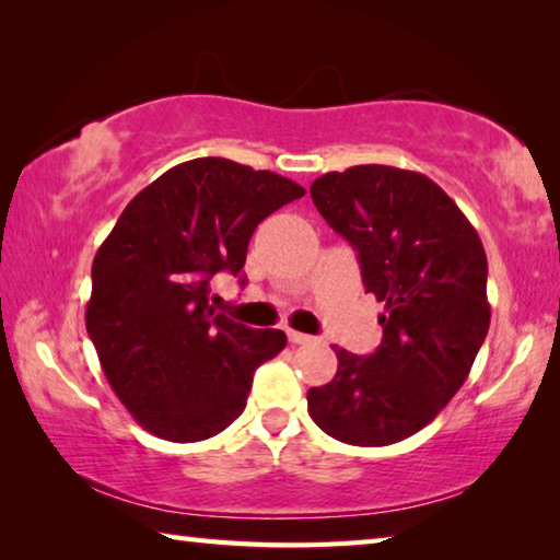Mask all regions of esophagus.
I'll use <instances>...</instances> for the list:
<instances>
[{"mask_svg":"<svg viewBox=\"0 0 560 560\" xmlns=\"http://www.w3.org/2000/svg\"><path fill=\"white\" fill-rule=\"evenodd\" d=\"M314 336H306V334H299V330H289V343L293 346H306V343H314Z\"/></svg>","mask_w":560,"mask_h":560,"instance_id":"esophagus-1","label":"esophagus"}]
</instances>
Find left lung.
<instances>
[{
  "mask_svg": "<svg viewBox=\"0 0 560 560\" xmlns=\"http://www.w3.org/2000/svg\"><path fill=\"white\" fill-rule=\"evenodd\" d=\"M311 197L358 252L385 314L375 353L336 348L338 371L311 387L308 412L338 442L385 447L430 424L467 381L489 330L485 246L452 197L412 170L326 173Z\"/></svg>",
  "mask_w": 560,
  "mask_h": 560,
  "instance_id": "left-lung-1",
  "label": "left lung"
}]
</instances>
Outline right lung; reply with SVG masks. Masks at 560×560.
Returning <instances> with one entry per match:
<instances>
[{
    "label": "right lung",
    "instance_id": "1",
    "mask_svg": "<svg viewBox=\"0 0 560 560\" xmlns=\"http://www.w3.org/2000/svg\"><path fill=\"white\" fill-rule=\"evenodd\" d=\"M306 189L224 158L170 167L132 197L91 269L86 330L113 393L170 442L214 438L244 412L254 371L287 336L210 306L214 273L240 277L259 222Z\"/></svg>",
    "mask_w": 560,
    "mask_h": 560
}]
</instances>
